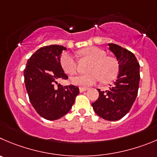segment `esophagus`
<instances>
[{
    "mask_svg": "<svg viewBox=\"0 0 157 157\" xmlns=\"http://www.w3.org/2000/svg\"><path fill=\"white\" fill-rule=\"evenodd\" d=\"M87 88H83V87H80L79 88V91H80V92H85V91H86L87 90Z\"/></svg>",
    "mask_w": 157,
    "mask_h": 157,
    "instance_id": "esophagus-1",
    "label": "esophagus"
}]
</instances>
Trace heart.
<instances>
[{
	"label": "heart",
	"instance_id": "1",
	"mask_svg": "<svg viewBox=\"0 0 157 157\" xmlns=\"http://www.w3.org/2000/svg\"><path fill=\"white\" fill-rule=\"evenodd\" d=\"M84 57L92 61L87 71L89 73L72 77V84L82 87H88L101 79L102 82H109L116 77L119 71L117 62L113 57L106 56L104 50L97 47H89L81 52ZM60 63L67 74H75L77 71V62L74 55L68 52L62 55Z\"/></svg>",
	"mask_w": 157,
	"mask_h": 157
}]
</instances>
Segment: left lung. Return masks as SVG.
<instances>
[{
    "label": "left lung",
    "instance_id": "8db88e82",
    "mask_svg": "<svg viewBox=\"0 0 157 157\" xmlns=\"http://www.w3.org/2000/svg\"><path fill=\"white\" fill-rule=\"evenodd\" d=\"M108 45L118 61L119 75L109 89H98L99 96L92 105L98 116L116 121L129 113L135 102L140 79V64L134 54L127 49L116 44Z\"/></svg>",
    "mask_w": 157,
    "mask_h": 157
}]
</instances>
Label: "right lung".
<instances>
[{
	"label": "right lung",
	"instance_id": "add662e5",
	"mask_svg": "<svg viewBox=\"0 0 157 157\" xmlns=\"http://www.w3.org/2000/svg\"><path fill=\"white\" fill-rule=\"evenodd\" d=\"M66 48L52 44L44 46L28 60L25 70V83L31 105L37 113L48 120H56L69 112L79 89L73 85L58 84L67 79L60 63L62 51ZM57 86H54L55 84Z\"/></svg>",
	"mask_w": 157,
	"mask_h": 157
}]
</instances>
